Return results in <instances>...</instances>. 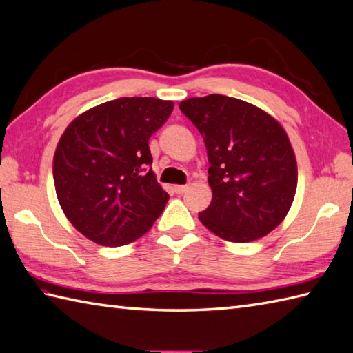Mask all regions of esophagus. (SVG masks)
Here are the masks:
<instances>
[{"label":"esophagus","mask_w":353,"mask_h":353,"mask_svg":"<svg viewBox=\"0 0 353 353\" xmlns=\"http://www.w3.org/2000/svg\"><path fill=\"white\" fill-rule=\"evenodd\" d=\"M188 191V185H176L174 186V192L176 194H183V192Z\"/></svg>","instance_id":"esophagus-1"}]
</instances>
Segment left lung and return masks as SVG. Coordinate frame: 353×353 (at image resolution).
Instances as JSON below:
<instances>
[{
    "instance_id": "1",
    "label": "left lung",
    "mask_w": 353,
    "mask_h": 353,
    "mask_svg": "<svg viewBox=\"0 0 353 353\" xmlns=\"http://www.w3.org/2000/svg\"><path fill=\"white\" fill-rule=\"evenodd\" d=\"M208 153L212 200L200 222L220 239L257 240L277 228L296 190V162L286 131L252 103L223 94L182 101Z\"/></svg>"
}]
</instances>
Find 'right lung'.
<instances>
[{
  "label": "right lung",
  "mask_w": 353,
  "mask_h": 353,
  "mask_svg": "<svg viewBox=\"0 0 353 353\" xmlns=\"http://www.w3.org/2000/svg\"><path fill=\"white\" fill-rule=\"evenodd\" d=\"M172 108L171 101L119 98L82 113L61 136L54 190L65 217L94 243H131L162 214L170 197L151 170L148 141Z\"/></svg>",
  "instance_id": "right-lung-1"
}]
</instances>
